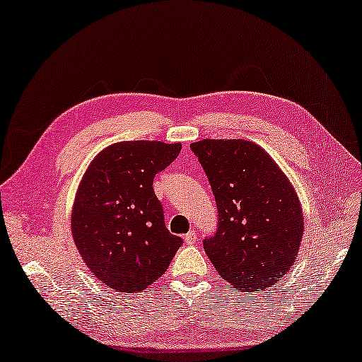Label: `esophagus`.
Segmentation results:
<instances>
[{
    "label": "esophagus",
    "mask_w": 362,
    "mask_h": 362,
    "mask_svg": "<svg viewBox=\"0 0 362 362\" xmlns=\"http://www.w3.org/2000/svg\"><path fill=\"white\" fill-rule=\"evenodd\" d=\"M197 241H198V236H197V232H195V230H190L189 233H186V236H184V243L189 244V245L195 244Z\"/></svg>",
    "instance_id": "34e87169"
}]
</instances>
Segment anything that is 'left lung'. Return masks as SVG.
<instances>
[{"label":"left lung","mask_w":362,"mask_h":362,"mask_svg":"<svg viewBox=\"0 0 362 362\" xmlns=\"http://www.w3.org/2000/svg\"><path fill=\"white\" fill-rule=\"evenodd\" d=\"M218 207V230L204 240L214 267L236 292L276 284L295 264L304 232L296 190L273 158L247 139L190 144Z\"/></svg>","instance_id":"left-lung-1"}]
</instances>
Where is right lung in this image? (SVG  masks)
I'll list each match as a JSON object with an SVG mask.
<instances>
[{
	"instance_id": "obj_1",
	"label": "right lung",
	"mask_w": 362,
	"mask_h": 362,
	"mask_svg": "<svg viewBox=\"0 0 362 362\" xmlns=\"http://www.w3.org/2000/svg\"><path fill=\"white\" fill-rule=\"evenodd\" d=\"M181 143L121 141L96 155L79 182L72 236L104 286L138 293L169 267L182 240L164 224L153 178L180 155Z\"/></svg>"
}]
</instances>
